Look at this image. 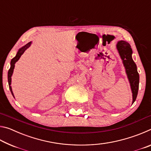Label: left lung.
<instances>
[{
    "label": "left lung",
    "mask_w": 151,
    "mask_h": 151,
    "mask_svg": "<svg viewBox=\"0 0 151 151\" xmlns=\"http://www.w3.org/2000/svg\"><path fill=\"white\" fill-rule=\"evenodd\" d=\"M116 48L123 62L128 78L131 84L132 93V104H133L136 100L138 91H139V75L138 73L136 64L132 58V51L131 45L124 40L119 41L116 45Z\"/></svg>",
    "instance_id": "obj_1"
}]
</instances>
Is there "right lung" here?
I'll list each match as a JSON object with an SVG mask.
<instances>
[{"mask_svg": "<svg viewBox=\"0 0 151 151\" xmlns=\"http://www.w3.org/2000/svg\"><path fill=\"white\" fill-rule=\"evenodd\" d=\"M30 45H31V42H30L29 43H27V44L24 46L23 47H22L21 48H20L18 51L17 54L16 55V57H14L11 60V68H10V69L9 70V72H8V82H9V88L10 90H11V92L12 95L14 96V94L13 93H12V88H11V76L12 75V73H13V70H14V64L16 63L17 61L19 60V59L20 57V56H21L22 54H23L24 52L25 51V50H27L28 48H29Z\"/></svg>", "mask_w": 151, "mask_h": 151, "instance_id": "1", "label": "right lung"}]
</instances>
